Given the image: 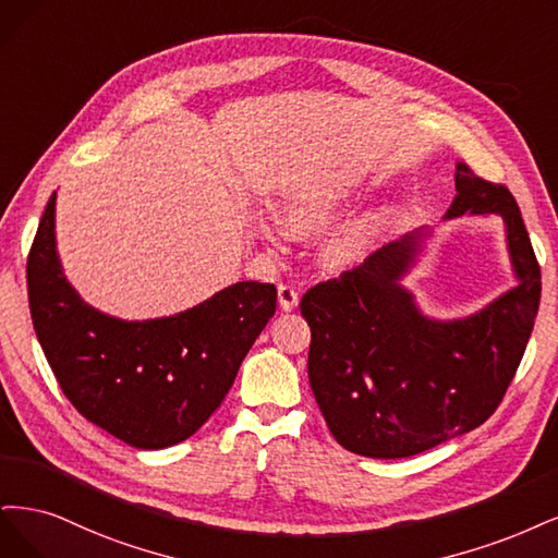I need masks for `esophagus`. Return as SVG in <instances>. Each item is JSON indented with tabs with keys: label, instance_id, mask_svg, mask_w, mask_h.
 Instances as JSON below:
<instances>
[{
	"label": "esophagus",
	"instance_id": "esophagus-1",
	"mask_svg": "<svg viewBox=\"0 0 558 558\" xmlns=\"http://www.w3.org/2000/svg\"><path fill=\"white\" fill-rule=\"evenodd\" d=\"M278 303H280V311L284 313L294 311L299 305V292L292 284H278Z\"/></svg>",
	"mask_w": 558,
	"mask_h": 558
}]
</instances>
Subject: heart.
I'll return each mask as SVG.
<instances>
[{"instance_id": "obj_1", "label": "heart", "mask_w": 558, "mask_h": 558, "mask_svg": "<svg viewBox=\"0 0 558 558\" xmlns=\"http://www.w3.org/2000/svg\"><path fill=\"white\" fill-rule=\"evenodd\" d=\"M350 202L352 192L348 187H303L282 202L280 222L294 236H311V233L327 229L333 220H338V215L350 206ZM393 220H397V208L393 206H383L362 215V218H356L336 233L327 243L325 253H322V259L336 271L362 264L371 255V250L380 243Z\"/></svg>"}]
</instances>
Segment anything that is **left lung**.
Returning <instances> with one entry per match:
<instances>
[{"mask_svg": "<svg viewBox=\"0 0 558 558\" xmlns=\"http://www.w3.org/2000/svg\"><path fill=\"white\" fill-rule=\"evenodd\" d=\"M442 220L498 215L517 284L459 319L422 313L403 278L430 229L380 247L338 280L311 287L308 380L333 438L354 454L403 459L487 422L524 356L541 305V266L508 187L457 161Z\"/></svg>", "mask_w": 558, "mask_h": 558, "instance_id": "left-lung-1", "label": "left lung"}]
</instances>
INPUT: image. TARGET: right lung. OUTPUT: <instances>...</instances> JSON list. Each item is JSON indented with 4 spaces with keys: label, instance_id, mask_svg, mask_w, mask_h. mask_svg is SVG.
<instances>
[{
    "label": "right lung",
    "instance_id": "add662e5",
    "mask_svg": "<svg viewBox=\"0 0 558 558\" xmlns=\"http://www.w3.org/2000/svg\"><path fill=\"white\" fill-rule=\"evenodd\" d=\"M52 192L27 257L32 325L64 397L138 449L187 440L220 408L276 313V284H229L183 313L120 319L85 303L58 255Z\"/></svg>",
    "mask_w": 558,
    "mask_h": 558
}]
</instances>
